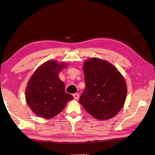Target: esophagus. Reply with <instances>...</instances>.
<instances>
[{"mask_svg":"<svg viewBox=\"0 0 155 155\" xmlns=\"http://www.w3.org/2000/svg\"><path fill=\"white\" fill-rule=\"evenodd\" d=\"M73 97L75 100H78L79 98V94L78 93H75V94H73Z\"/></svg>","mask_w":155,"mask_h":155,"instance_id":"1","label":"esophagus"}]
</instances>
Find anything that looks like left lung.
I'll return each mask as SVG.
<instances>
[{
  "label": "left lung",
  "mask_w": 155,
  "mask_h": 155,
  "mask_svg": "<svg viewBox=\"0 0 155 155\" xmlns=\"http://www.w3.org/2000/svg\"><path fill=\"white\" fill-rule=\"evenodd\" d=\"M84 74L85 88L79 102L98 120L114 117L126 98L127 86L124 77L112 64L96 57L85 61Z\"/></svg>",
  "instance_id": "left-lung-1"
}]
</instances>
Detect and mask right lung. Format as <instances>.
Masks as SVG:
<instances>
[{"label": "right lung", "instance_id": "add662e5", "mask_svg": "<svg viewBox=\"0 0 155 155\" xmlns=\"http://www.w3.org/2000/svg\"><path fill=\"white\" fill-rule=\"evenodd\" d=\"M66 65L64 63L48 61L35 71L29 81L26 99L31 110L43 118H51L63 111L73 96L65 92L64 82L59 73Z\"/></svg>", "mask_w": 155, "mask_h": 155}]
</instances>
